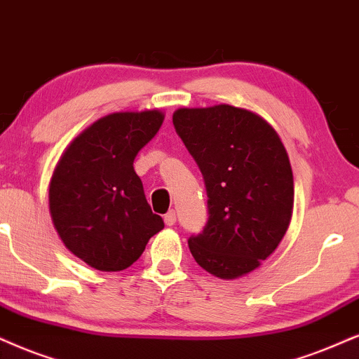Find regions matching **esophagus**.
I'll return each mask as SVG.
<instances>
[{"label": "esophagus", "instance_id": "1", "mask_svg": "<svg viewBox=\"0 0 359 359\" xmlns=\"http://www.w3.org/2000/svg\"><path fill=\"white\" fill-rule=\"evenodd\" d=\"M175 220H177V217H175V210H169L164 215V222H165V225L167 226H172L175 224Z\"/></svg>", "mask_w": 359, "mask_h": 359}]
</instances>
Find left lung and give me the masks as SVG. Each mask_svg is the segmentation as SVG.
Returning a JSON list of instances; mask_svg holds the SVG:
<instances>
[{"instance_id": "8db88e82", "label": "left lung", "mask_w": 359, "mask_h": 359, "mask_svg": "<svg viewBox=\"0 0 359 359\" xmlns=\"http://www.w3.org/2000/svg\"><path fill=\"white\" fill-rule=\"evenodd\" d=\"M175 133L202 172L208 220L189 238L195 262L219 278H238L270 257L293 210V174L269 122L220 104L174 112Z\"/></svg>"}]
</instances>
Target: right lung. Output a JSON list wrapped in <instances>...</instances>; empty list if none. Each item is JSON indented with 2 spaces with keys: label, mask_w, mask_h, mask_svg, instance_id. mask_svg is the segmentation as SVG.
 Here are the masks:
<instances>
[{
  "label": "right lung",
  "mask_w": 359,
  "mask_h": 359,
  "mask_svg": "<svg viewBox=\"0 0 359 359\" xmlns=\"http://www.w3.org/2000/svg\"><path fill=\"white\" fill-rule=\"evenodd\" d=\"M162 121L161 111L101 117L57 162L49 187L53 224L67 250L93 269H127L164 229L133 165Z\"/></svg>",
  "instance_id": "obj_1"
}]
</instances>
